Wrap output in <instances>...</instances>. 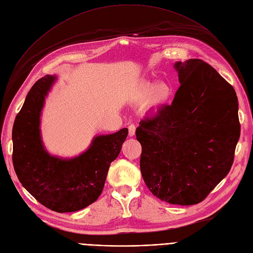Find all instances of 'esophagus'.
<instances>
[{"label": "esophagus", "mask_w": 253, "mask_h": 253, "mask_svg": "<svg viewBox=\"0 0 253 253\" xmlns=\"http://www.w3.org/2000/svg\"><path fill=\"white\" fill-rule=\"evenodd\" d=\"M135 125L134 124H130L128 126V133H129V136H133L135 134Z\"/></svg>", "instance_id": "esophagus-1"}]
</instances>
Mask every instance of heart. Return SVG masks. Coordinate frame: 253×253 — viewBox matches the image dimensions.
Listing matches in <instances>:
<instances>
[{
    "label": "heart",
    "instance_id": "1",
    "mask_svg": "<svg viewBox=\"0 0 253 253\" xmlns=\"http://www.w3.org/2000/svg\"><path fill=\"white\" fill-rule=\"evenodd\" d=\"M171 96L170 87L163 82H158L156 84L151 82H142L131 93V100L143 104L151 100L153 108L158 109L159 106L166 104Z\"/></svg>",
    "mask_w": 253,
    "mask_h": 253
}]
</instances>
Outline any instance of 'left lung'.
<instances>
[{
  "instance_id": "obj_1",
  "label": "left lung",
  "mask_w": 253,
  "mask_h": 253,
  "mask_svg": "<svg viewBox=\"0 0 253 253\" xmlns=\"http://www.w3.org/2000/svg\"><path fill=\"white\" fill-rule=\"evenodd\" d=\"M180 87L170 105L141 120L140 171L149 190L170 204L202 202L228 175L240 137L232 85L201 59L177 61Z\"/></svg>"
}]
</instances>
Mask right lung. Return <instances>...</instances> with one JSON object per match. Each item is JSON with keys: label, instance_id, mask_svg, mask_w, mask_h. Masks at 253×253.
I'll list each match as a JSON object with an SVG mask.
<instances>
[{"label": "right lung", "instance_id": "right-lung-1", "mask_svg": "<svg viewBox=\"0 0 253 253\" xmlns=\"http://www.w3.org/2000/svg\"><path fill=\"white\" fill-rule=\"evenodd\" d=\"M55 81L56 76L47 75L26 95L13 125L12 160L23 188L45 207L63 213L81 210L97 200L128 129L95 136L88 150L75 158L51 156L41 139L40 117Z\"/></svg>", "mask_w": 253, "mask_h": 253}]
</instances>
